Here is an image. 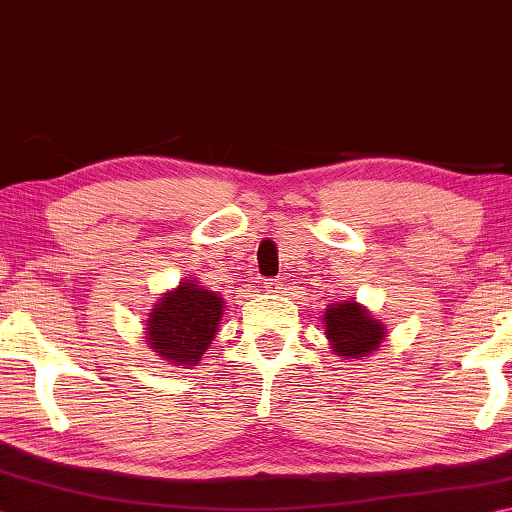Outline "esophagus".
<instances>
[{"label":"esophagus","mask_w":512,"mask_h":512,"mask_svg":"<svg viewBox=\"0 0 512 512\" xmlns=\"http://www.w3.org/2000/svg\"><path fill=\"white\" fill-rule=\"evenodd\" d=\"M265 292H281L283 290V281L281 279H265L263 281Z\"/></svg>","instance_id":"34e87169"}]
</instances>
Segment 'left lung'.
Returning <instances> with one entry per match:
<instances>
[{"label":"left lung","instance_id":"8db88e82","mask_svg":"<svg viewBox=\"0 0 512 512\" xmlns=\"http://www.w3.org/2000/svg\"><path fill=\"white\" fill-rule=\"evenodd\" d=\"M326 335L333 344V351L346 360L366 357L375 351L384 339V328L380 321L369 317L357 303H333L326 308L324 315Z\"/></svg>","mask_w":512,"mask_h":512}]
</instances>
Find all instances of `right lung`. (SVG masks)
<instances>
[{
    "label": "right lung",
    "instance_id": "1",
    "mask_svg": "<svg viewBox=\"0 0 512 512\" xmlns=\"http://www.w3.org/2000/svg\"><path fill=\"white\" fill-rule=\"evenodd\" d=\"M222 297L197 283H182L166 292L150 312L148 342L164 360L177 366H195L218 333Z\"/></svg>",
    "mask_w": 512,
    "mask_h": 512
}]
</instances>
